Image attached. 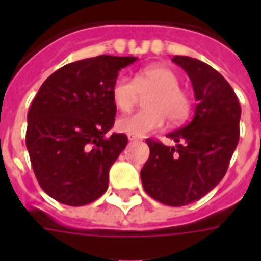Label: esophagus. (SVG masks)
I'll list each match as a JSON object with an SVG mask.
<instances>
[{"instance_id": "34e87169", "label": "esophagus", "mask_w": 261, "mask_h": 261, "mask_svg": "<svg viewBox=\"0 0 261 261\" xmlns=\"http://www.w3.org/2000/svg\"><path fill=\"white\" fill-rule=\"evenodd\" d=\"M128 141H130V142H137V141H139V138L138 137H135V135L128 134Z\"/></svg>"}]
</instances>
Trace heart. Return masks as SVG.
<instances>
[{
  "mask_svg": "<svg viewBox=\"0 0 261 261\" xmlns=\"http://www.w3.org/2000/svg\"><path fill=\"white\" fill-rule=\"evenodd\" d=\"M150 94L145 98L146 110L120 118L116 128L126 134L143 137L161 128L168 118L172 124H180L191 112V98L180 88L177 73L165 65L145 67L134 80L120 75L115 80L111 96L115 107L122 112H130L138 101L139 94Z\"/></svg>",
  "mask_w": 261,
  "mask_h": 261,
  "instance_id": "obj_1",
  "label": "heart"
}]
</instances>
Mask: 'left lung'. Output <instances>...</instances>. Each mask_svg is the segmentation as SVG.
<instances>
[{
  "label": "left lung",
  "instance_id": "1",
  "mask_svg": "<svg viewBox=\"0 0 261 261\" xmlns=\"http://www.w3.org/2000/svg\"><path fill=\"white\" fill-rule=\"evenodd\" d=\"M194 88V119L167 135L176 146L146 139L150 155L141 171L151 198L168 206H186L210 192L223 178L240 139L241 107L230 84L199 59L174 55Z\"/></svg>",
  "mask_w": 261,
  "mask_h": 261
}]
</instances>
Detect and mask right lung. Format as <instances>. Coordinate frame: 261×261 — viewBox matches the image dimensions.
I'll return each mask as SVG.
<instances>
[{"mask_svg":"<svg viewBox=\"0 0 261 261\" xmlns=\"http://www.w3.org/2000/svg\"><path fill=\"white\" fill-rule=\"evenodd\" d=\"M135 57L98 55L67 63L42 84L28 111L25 143L43 191L67 206H84L108 188L127 135L107 133L116 107L111 89Z\"/></svg>","mask_w":261,"mask_h":261,"instance_id":"right-lung-1","label":"right lung"}]
</instances>
